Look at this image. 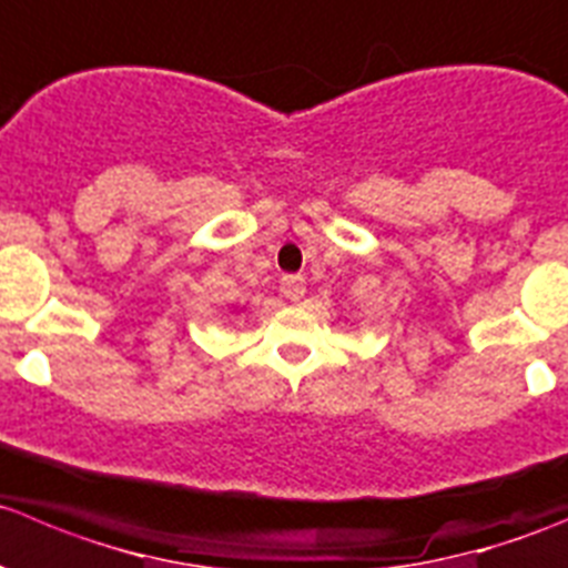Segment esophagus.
<instances>
[{
	"mask_svg": "<svg viewBox=\"0 0 568 568\" xmlns=\"http://www.w3.org/2000/svg\"><path fill=\"white\" fill-rule=\"evenodd\" d=\"M281 293H284L287 301H301L306 293V281L301 275H284L281 278Z\"/></svg>",
	"mask_w": 568,
	"mask_h": 568,
	"instance_id": "34e87169",
	"label": "esophagus"
}]
</instances>
